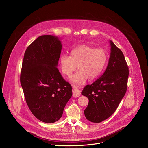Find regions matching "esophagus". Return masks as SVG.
<instances>
[{
	"label": "esophagus",
	"mask_w": 148,
	"mask_h": 148,
	"mask_svg": "<svg viewBox=\"0 0 148 148\" xmlns=\"http://www.w3.org/2000/svg\"><path fill=\"white\" fill-rule=\"evenodd\" d=\"M81 95V92L79 89L76 87L73 86V96L74 97H77Z\"/></svg>",
	"instance_id": "1"
}]
</instances>
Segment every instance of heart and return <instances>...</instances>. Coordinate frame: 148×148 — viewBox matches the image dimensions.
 Masks as SVG:
<instances>
[{
  "mask_svg": "<svg viewBox=\"0 0 148 148\" xmlns=\"http://www.w3.org/2000/svg\"><path fill=\"white\" fill-rule=\"evenodd\" d=\"M107 59L108 55L104 49L83 44L74 48L71 52V56H62L60 64L63 73L69 77L78 65L79 69L71 81L73 84L81 85L88 78L92 80L98 77L106 66Z\"/></svg>",
  "mask_w": 148,
  "mask_h": 148,
  "instance_id": "obj_1",
  "label": "heart"
}]
</instances>
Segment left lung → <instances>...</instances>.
<instances>
[{"label": "left lung", "mask_w": 148, "mask_h": 148, "mask_svg": "<svg viewBox=\"0 0 148 148\" xmlns=\"http://www.w3.org/2000/svg\"><path fill=\"white\" fill-rule=\"evenodd\" d=\"M109 42L110 53L104 73L82 92L89 100L85 116L92 123H101L112 115L127 92L129 68L125 57L112 41Z\"/></svg>", "instance_id": "left-lung-1"}]
</instances>
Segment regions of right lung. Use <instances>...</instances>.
Wrapping results in <instances>:
<instances>
[{
    "label": "right lung",
    "instance_id": "right-lung-1",
    "mask_svg": "<svg viewBox=\"0 0 148 148\" xmlns=\"http://www.w3.org/2000/svg\"><path fill=\"white\" fill-rule=\"evenodd\" d=\"M62 44L58 37L42 35L26 49L21 84L32 114L46 123L58 121L72 95V88L58 69Z\"/></svg>",
    "mask_w": 148,
    "mask_h": 148
}]
</instances>
